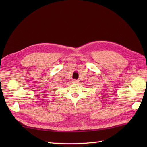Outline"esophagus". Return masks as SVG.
Returning a JSON list of instances; mask_svg holds the SVG:
<instances>
[{
	"label": "esophagus",
	"instance_id": "1",
	"mask_svg": "<svg viewBox=\"0 0 147 147\" xmlns=\"http://www.w3.org/2000/svg\"><path fill=\"white\" fill-rule=\"evenodd\" d=\"M80 82V80H73V83H78Z\"/></svg>",
	"mask_w": 147,
	"mask_h": 147
}]
</instances>
